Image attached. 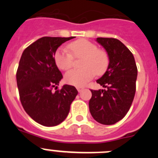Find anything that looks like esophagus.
<instances>
[{"mask_svg": "<svg viewBox=\"0 0 158 158\" xmlns=\"http://www.w3.org/2000/svg\"><path fill=\"white\" fill-rule=\"evenodd\" d=\"M77 91L79 92V93H81V92L83 91L84 90V88H82V87H77Z\"/></svg>", "mask_w": 158, "mask_h": 158, "instance_id": "esophagus-1", "label": "esophagus"}]
</instances>
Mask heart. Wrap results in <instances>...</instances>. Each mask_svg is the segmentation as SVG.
I'll use <instances>...</instances> for the list:
<instances>
[{
	"label": "heart",
	"instance_id": "obj_1",
	"mask_svg": "<svg viewBox=\"0 0 158 158\" xmlns=\"http://www.w3.org/2000/svg\"><path fill=\"white\" fill-rule=\"evenodd\" d=\"M66 48L61 47L54 54L57 66L62 70L70 69L73 58H80L81 69H72L65 75L68 84L77 87L84 86L94 77L95 74H103L107 69L109 58L107 52L98 49L95 43L87 40H78L70 43Z\"/></svg>",
	"mask_w": 158,
	"mask_h": 158
}]
</instances>
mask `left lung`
<instances>
[{
	"mask_svg": "<svg viewBox=\"0 0 158 158\" xmlns=\"http://www.w3.org/2000/svg\"><path fill=\"white\" fill-rule=\"evenodd\" d=\"M96 42L109 58L107 70L96 81L107 89L91 90L89 111L98 123L112 125L127 115L132 104L138 69L133 54L122 42L114 38H97Z\"/></svg>",
	"mask_w": 158,
	"mask_h": 158,
	"instance_id": "8db88e82",
	"label": "left lung"
}]
</instances>
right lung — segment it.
Masks as SVG:
<instances>
[{"instance_id": "add662e5", "label": "right lung", "mask_w": 158, "mask_h": 158, "mask_svg": "<svg viewBox=\"0 0 158 158\" xmlns=\"http://www.w3.org/2000/svg\"><path fill=\"white\" fill-rule=\"evenodd\" d=\"M73 37H43L23 51L16 72L19 99L31 118L45 127L57 126L63 122L70 104L77 95L74 86L64 85L58 89L62 79L54 61V54L62 43Z\"/></svg>"}]
</instances>
